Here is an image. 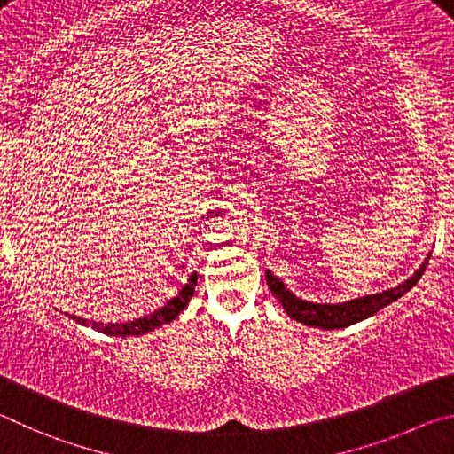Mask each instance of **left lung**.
Returning <instances> with one entry per match:
<instances>
[{
	"label": "left lung",
	"instance_id": "obj_1",
	"mask_svg": "<svg viewBox=\"0 0 454 454\" xmlns=\"http://www.w3.org/2000/svg\"><path fill=\"white\" fill-rule=\"evenodd\" d=\"M431 259V257H427ZM427 261L420 265L419 271L401 283L399 287H393L383 293H375V295L359 297L353 301H347V303H337V305H327V303H309L293 295V293L285 287L279 277H275L271 271H267V285L271 289L273 295L279 299L285 311L291 317L303 325H311V327H321V329H345L348 325H355L367 317H372L380 309L391 305L393 301L403 297L404 293L411 291L419 283L420 277L425 273Z\"/></svg>",
	"mask_w": 454,
	"mask_h": 454
}]
</instances>
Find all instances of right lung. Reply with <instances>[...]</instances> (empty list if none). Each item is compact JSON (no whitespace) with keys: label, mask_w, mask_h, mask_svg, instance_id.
Wrapping results in <instances>:
<instances>
[{"label":"right lung","mask_w":454,"mask_h":454,"mask_svg":"<svg viewBox=\"0 0 454 454\" xmlns=\"http://www.w3.org/2000/svg\"><path fill=\"white\" fill-rule=\"evenodd\" d=\"M195 285H197V275L193 273L189 277V281L185 287H181V291L177 293V297H173L171 301H167V305L157 309L147 317H141V319H135V321H127V323H87L82 317H74V321L82 323V325H91L93 329H98L101 333H106V335L111 337H131V335H143V333H149L157 327H161L165 323H171L175 317H177L183 309L189 305L191 297H193V291H195Z\"/></svg>","instance_id":"add662e5"}]
</instances>
